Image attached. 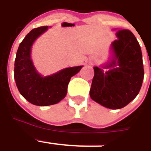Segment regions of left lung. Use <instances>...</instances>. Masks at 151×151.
Listing matches in <instances>:
<instances>
[{"label":"left lung","instance_id":"left-lung-1","mask_svg":"<svg viewBox=\"0 0 151 151\" xmlns=\"http://www.w3.org/2000/svg\"><path fill=\"white\" fill-rule=\"evenodd\" d=\"M111 44L114 58L104 72L94 67L89 95L92 100L110 109H119L138 94L144 79L141 47L132 32L119 29Z\"/></svg>","mask_w":151,"mask_h":151}]
</instances>
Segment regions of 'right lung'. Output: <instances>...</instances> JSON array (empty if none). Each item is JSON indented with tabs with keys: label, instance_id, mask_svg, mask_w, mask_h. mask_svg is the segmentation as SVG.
<instances>
[{
	"label": "right lung",
	"instance_id": "obj_1",
	"mask_svg": "<svg viewBox=\"0 0 151 151\" xmlns=\"http://www.w3.org/2000/svg\"><path fill=\"white\" fill-rule=\"evenodd\" d=\"M48 26L32 29L19 44L14 65V78L20 94L30 103L48 106L59 103L67 95L71 77L83 66L67 68L50 76L42 77L37 72L31 59L34 41L47 31Z\"/></svg>",
	"mask_w": 151,
	"mask_h": 151
}]
</instances>
